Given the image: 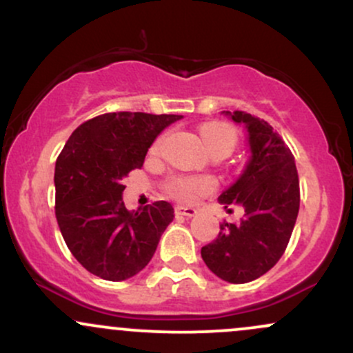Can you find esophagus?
I'll use <instances>...</instances> for the list:
<instances>
[{
	"label": "esophagus",
	"mask_w": 353,
	"mask_h": 353,
	"mask_svg": "<svg viewBox=\"0 0 353 353\" xmlns=\"http://www.w3.org/2000/svg\"><path fill=\"white\" fill-rule=\"evenodd\" d=\"M176 214H179V216H185V217H194L197 214V210L194 208H184V205H177Z\"/></svg>",
	"instance_id": "1"
}]
</instances>
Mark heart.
Wrapping results in <instances>:
<instances>
[{
  "label": "heart",
  "mask_w": 353,
  "mask_h": 353,
  "mask_svg": "<svg viewBox=\"0 0 353 353\" xmlns=\"http://www.w3.org/2000/svg\"><path fill=\"white\" fill-rule=\"evenodd\" d=\"M201 134L205 145L224 143L229 144L230 148H234V144H236V132H234L232 128H229L228 124H205L204 128L201 129ZM157 145H159V143L156 144V148ZM212 189L214 182L210 181L209 177H177V179H174L171 184L172 196H176L177 199L184 202L194 201L197 196L209 192V190Z\"/></svg>",
  "instance_id": "heart-1"
}]
</instances>
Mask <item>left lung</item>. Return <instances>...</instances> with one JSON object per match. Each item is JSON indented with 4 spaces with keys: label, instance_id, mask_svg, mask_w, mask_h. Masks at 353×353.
I'll return each instance as SVG.
<instances>
[{
    "label": "left lung",
    "instance_id": "obj_1",
    "mask_svg": "<svg viewBox=\"0 0 353 353\" xmlns=\"http://www.w3.org/2000/svg\"><path fill=\"white\" fill-rule=\"evenodd\" d=\"M222 114L245 128L249 159L219 202L224 209L242 205L244 217L239 224L224 222L201 255L219 279L245 283L272 269L289 244L301 205L299 176L292 152L272 125L244 111Z\"/></svg>",
    "mask_w": 353,
    "mask_h": 353
}]
</instances>
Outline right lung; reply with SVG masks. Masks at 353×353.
<instances>
[{
	"instance_id": "obj_1",
	"label": "right lung",
	"mask_w": 353,
	"mask_h": 353,
	"mask_svg": "<svg viewBox=\"0 0 353 353\" xmlns=\"http://www.w3.org/2000/svg\"><path fill=\"white\" fill-rule=\"evenodd\" d=\"M179 114L108 112L81 124L54 168L56 219L68 249L106 281L131 279L156 252L172 222L169 202L128 210L123 179L141 169L148 149Z\"/></svg>"
}]
</instances>
